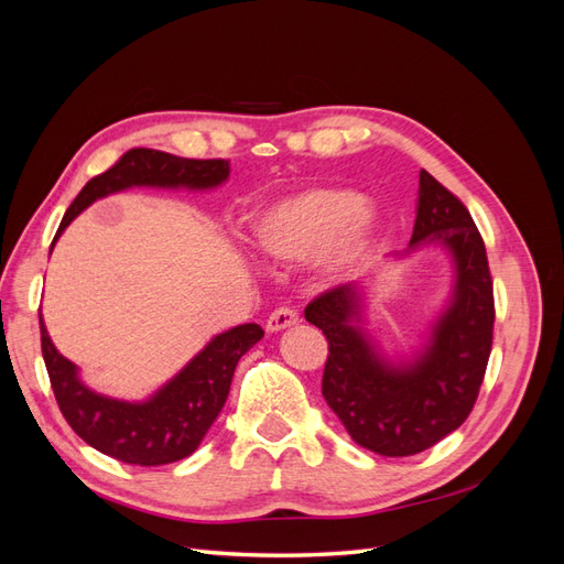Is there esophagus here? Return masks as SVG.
Here are the masks:
<instances>
[{"label": "esophagus", "instance_id": "34e87169", "mask_svg": "<svg viewBox=\"0 0 564 564\" xmlns=\"http://www.w3.org/2000/svg\"><path fill=\"white\" fill-rule=\"evenodd\" d=\"M294 324H299V313H296V311H292V308H278L275 313H272V315L268 317L265 329H268L270 334H275V332L294 327Z\"/></svg>", "mask_w": 564, "mask_h": 564}]
</instances>
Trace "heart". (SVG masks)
<instances>
[{"instance_id": "heart-1", "label": "heart", "mask_w": 564, "mask_h": 564, "mask_svg": "<svg viewBox=\"0 0 564 564\" xmlns=\"http://www.w3.org/2000/svg\"><path fill=\"white\" fill-rule=\"evenodd\" d=\"M256 245L270 259H315L322 275L340 280L360 270L381 240V218L350 187L315 185L280 197L256 216Z\"/></svg>"}]
</instances>
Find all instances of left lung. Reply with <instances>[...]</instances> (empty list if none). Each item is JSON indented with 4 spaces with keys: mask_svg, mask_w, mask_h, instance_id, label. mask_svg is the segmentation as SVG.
<instances>
[{
    "mask_svg": "<svg viewBox=\"0 0 564 564\" xmlns=\"http://www.w3.org/2000/svg\"><path fill=\"white\" fill-rule=\"evenodd\" d=\"M442 247L454 268L445 305L421 346L400 360L383 352L367 327L369 286L340 284L305 308L329 340L322 395L357 445L381 456H412L454 433L470 414L491 350L494 296L487 251L468 209L429 172L419 176L416 220L406 259Z\"/></svg>",
    "mask_w": 564,
    "mask_h": 564,
    "instance_id": "8db88e82",
    "label": "left lung"
}]
</instances>
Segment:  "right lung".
Wrapping results in <instances>:
<instances>
[{"label": "right lung", "mask_w": 564, "mask_h": 564, "mask_svg": "<svg viewBox=\"0 0 564 564\" xmlns=\"http://www.w3.org/2000/svg\"><path fill=\"white\" fill-rule=\"evenodd\" d=\"M228 176V160H185L162 150L133 148L82 187L61 220L54 245L96 199L129 187L214 191ZM40 332L44 365L65 421L87 445L131 466H164L191 456L224 409L240 357L263 338V329L253 322L218 334L150 398L129 402L84 383L79 367L56 350L42 315Z\"/></svg>", "instance_id": "1"}]
</instances>
